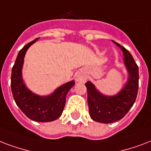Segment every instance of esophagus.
<instances>
[{"instance_id": "obj_1", "label": "esophagus", "mask_w": 151, "mask_h": 151, "mask_svg": "<svg viewBox=\"0 0 151 151\" xmlns=\"http://www.w3.org/2000/svg\"><path fill=\"white\" fill-rule=\"evenodd\" d=\"M76 82H79V83H82V82L85 81V78H84L83 76L81 75H78L76 76Z\"/></svg>"}]
</instances>
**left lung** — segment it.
Listing matches in <instances>:
<instances>
[{"label": "left lung", "mask_w": 151, "mask_h": 151, "mask_svg": "<svg viewBox=\"0 0 151 151\" xmlns=\"http://www.w3.org/2000/svg\"><path fill=\"white\" fill-rule=\"evenodd\" d=\"M122 50L124 63L128 72L127 83L117 94L106 96L98 91L91 82H86L87 102L91 117L97 122L109 124L122 119L134 105L139 89V68L125 48L113 41Z\"/></svg>", "instance_id": "left-lung-1"}]
</instances>
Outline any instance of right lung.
Wrapping results in <instances>:
<instances>
[{
	"label": "right lung",
	"instance_id": "1",
	"mask_svg": "<svg viewBox=\"0 0 151 151\" xmlns=\"http://www.w3.org/2000/svg\"><path fill=\"white\" fill-rule=\"evenodd\" d=\"M37 40L38 38H35L23 46L17 55L12 70V92L17 106L28 118L37 122H50L57 120L62 114L66 95L75 85V81L63 84L48 96L34 94L26 86L22 77L23 59L28 48Z\"/></svg>",
	"mask_w": 151,
	"mask_h": 151
}]
</instances>
